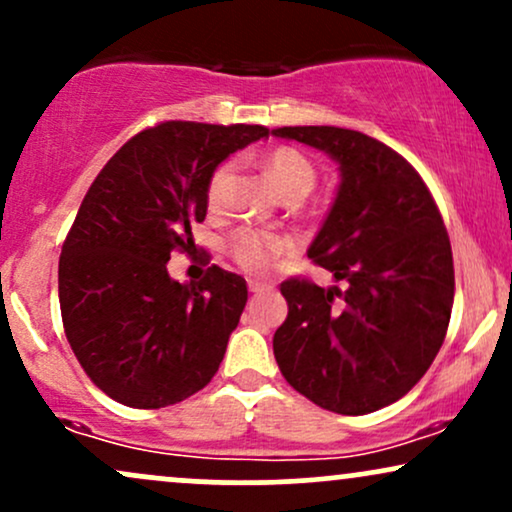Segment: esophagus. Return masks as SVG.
Segmentation results:
<instances>
[{
  "instance_id": "34e87169",
  "label": "esophagus",
  "mask_w": 512,
  "mask_h": 512,
  "mask_svg": "<svg viewBox=\"0 0 512 512\" xmlns=\"http://www.w3.org/2000/svg\"><path fill=\"white\" fill-rule=\"evenodd\" d=\"M262 291H264L262 284H257V281H250V293H252V296H257V293H262Z\"/></svg>"
}]
</instances>
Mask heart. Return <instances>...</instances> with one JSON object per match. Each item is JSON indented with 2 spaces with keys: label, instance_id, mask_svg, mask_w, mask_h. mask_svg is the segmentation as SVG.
Instances as JSON below:
<instances>
[{
  "label": "heart",
  "instance_id": "heart-1",
  "mask_svg": "<svg viewBox=\"0 0 512 512\" xmlns=\"http://www.w3.org/2000/svg\"><path fill=\"white\" fill-rule=\"evenodd\" d=\"M264 175L284 199H303L313 192L317 170L308 156L291 146H281L262 161ZM236 163L223 161L216 166L207 182V204L211 211H221L228 202V192L233 185ZM291 250L289 240L279 236H267L257 231H240L231 243L236 262L252 276H264L274 269L276 260Z\"/></svg>",
  "mask_w": 512,
  "mask_h": 512
}]
</instances>
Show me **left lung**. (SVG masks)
I'll return each mask as SVG.
<instances>
[{
	"label": "left lung",
	"mask_w": 512,
	"mask_h": 512,
	"mask_svg": "<svg viewBox=\"0 0 512 512\" xmlns=\"http://www.w3.org/2000/svg\"><path fill=\"white\" fill-rule=\"evenodd\" d=\"M274 137L339 166L330 214L308 257L339 286L289 279L274 358L293 390L334 414L397 402L424 378L452 313L450 238L421 175L397 151L344 127H279Z\"/></svg>",
	"instance_id": "left-lung-1"
}]
</instances>
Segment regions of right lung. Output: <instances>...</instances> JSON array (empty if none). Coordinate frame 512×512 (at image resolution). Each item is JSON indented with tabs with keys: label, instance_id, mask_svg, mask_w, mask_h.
Segmentation results:
<instances>
[{
	"label": "right lung",
	"instance_id": "1",
	"mask_svg": "<svg viewBox=\"0 0 512 512\" xmlns=\"http://www.w3.org/2000/svg\"><path fill=\"white\" fill-rule=\"evenodd\" d=\"M260 125L163 122L132 137L88 187L60 257L64 332L81 368L134 409L182 402L214 378L248 303L243 276L209 267L170 279L175 248L195 245L207 182Z\"/></svg>",
	"mask_w": 512,
	"mask_h": 512
}]
</instances>
